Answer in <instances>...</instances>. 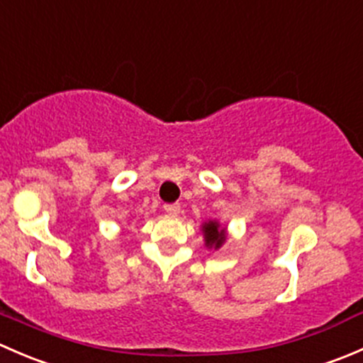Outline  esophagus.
I'll list each match as a JSON object with an SVG mask.
<instances>
[{"mask_svg": "<svg viewBox=\"0 0 363 363\" xmlns=\"http://www.w3.org/2000/svg\"><path fill=\"white\" fill-rule=\"evenodd\" d=\"M164 212L170 216H177L181 212V203H164Z\"/></svg>", "mask_w": 363, "mask_h": 363, "instance_id": "1", "label": "esophagus"}]
</instances>
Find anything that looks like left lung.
<instances>
[{
	"label": "left lung",
	"mask_w": 363,
	"mask_h": 363,
	"mask_svg": "<svg viewBox=\"0 0 363 363\" xmlns=\"http://www.w3.org/2000/svg\"><path fill=\"white\" fill-rule=\"evenodd\" d=\"M203 233H205V242L207 246H214L216 250L221 247V244L225 242V230L219 228L218 223L208 221L203 225Z\"/></svg>",
	"instance_id": "8db88e82"
}]
</instances>
